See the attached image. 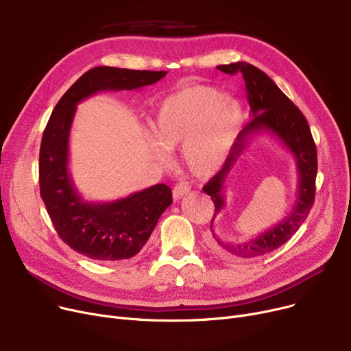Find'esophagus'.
<instances>
[{
	"label": "esophagus",
	"mask_w": 351,
	"mask_h": 351,
	"mask_svg": "<svg viewBox=\"0 0 351 351\" xmlns=\"http://www.w3.org/2000/svg\"><path fill=\"white\" fill-rule=\"evenodd\" d=\"M189 191H191V186L186 185V183H178V185L172 191V196L175 200H179L185 195H188Z\"/></svg>",
	"instance_id": "1"
}]
</instances>
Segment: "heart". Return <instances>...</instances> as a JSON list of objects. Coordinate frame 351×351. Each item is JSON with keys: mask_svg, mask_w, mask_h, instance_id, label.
<instances>
[{"mask_svg": "<svg viewBox=\"0 0 351 351\" xmlns=\"http://www.w3.org/2000/svg\"><path fill=\"white\" fill-rule=\"evenodd\" d=\"M243 121L242 104L217 88H179L156 109L152 126L158 139H149V152L166 163L169 149L182 147L188 169L199 178L210 176L229 156Z\"/></svg>", "mask_w": 351, "mask_h": 351, "instance_id": "1", "label": "heart"}]
</instances>
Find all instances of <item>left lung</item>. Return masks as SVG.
Returning <instances> with one entry per match:
<instances>
[{"mask_svg":"<svg viewBox=\"0 0 351 351\" xmlns=\"http://www.w3.org/2000/svg\"><path fill=\"white\" fill-rule=\"evenodd\" d=\"M217 69L229 73V75H233L236 72L242 73L252 121L237 135L223 168L204 186V192L212 197L215 204V215L210 222L212 237L215 246L229 254L237 257H256L285 245L306 220L313 202H315L317 151L308 123L300 109L283 94L280 88L263 71L247 62L219 65ZM262 133H267L278 138L297 160L300 176L297 204L279 224L271 227L254 239L242 244H228L214 233L213 222L226 204L224 188L230 173L247 146L256 136Z\"/></svg>","mask_w":351,"mask_h":351,"instance_id":"8db88e82","label":"left lung"}]
</instances>
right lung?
<instances>
[{
    "instance_id": "1",
    "label": "right lung",
    "mask_w": 351,
    "mask_h": 351,
    "mask_svg": "<svg viewBox=\"0 0 351 351\" xmlns=\"http://www.w3.org/2000/svg\"><path fill=\"white\" fill-rule=\"evenodd\" d=\"M166 71L92 68L55 105L40 149L41 197L62 241L75 252L101 262L131 259L141 252L160 215L172 204L165 183L110 202H88L69 172V135L77 105L104 90H132L152 85Z\"/></svg>"
}]
</instances>
